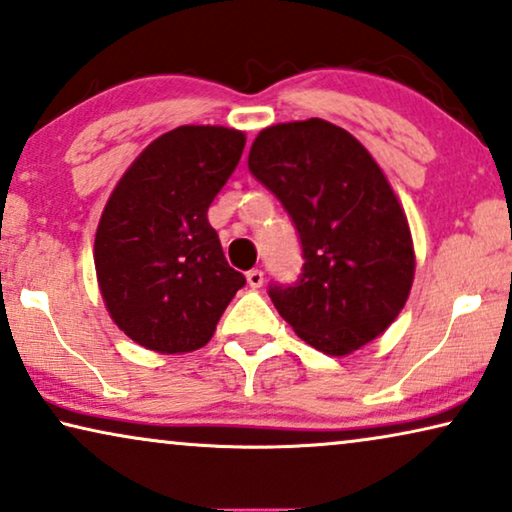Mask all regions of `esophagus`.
<instances>
[{"label": "esophagus", "mask_w": 512, "mask_h": 512, "mask_svg": "<svg viewBox=\"0 0 512 512\" xmlns=\"http://www.w3.org/2000/svg\"><path fill=\"white\" fill-rule=\"evenodd\" d=\"M246 280H248V285L253 287V290H257V287L264 285V273L259 269H253V271L246 273Z\"/></svg>", "instance_id": "34e87169"}]
</instances>
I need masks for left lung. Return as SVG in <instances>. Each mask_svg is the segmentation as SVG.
<instances>
[{"label": "left lung", "instance_id": "obj_1", "mask_svg": "<svg viewBox=\"0 0 512 512\" xmlns=\"http://www.w3.org/2000/svg\"><path fill=\"white\" fill-rule=\"evenodd\" d=\"M248 169L292 215L304 273L269 297L294 334L345 357L397 320L415 278L403 206L369 150L322 118L278 122L250 146Z\"/></svg>", "mask_w": 512, "mask_h": 512}]
</instances>
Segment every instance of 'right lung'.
Masks as SVG:
<instances>
[{
	"label": "right lung",
	"instance_id": "1",
	"mask_svg": "<svg viewBox=\"0 0 512 512\" xmlns=\"http://www.w3.org/2000/svg\"><path fill=\"white\" fill-rule=\"evenodd\" d=\"M243 146L246 134L232 127H176L113 187L95 234L97 283L111 320L141 348H204L246 285L206 215Z\"/></svg>",
	"mask_w": 512,
	"mask_h": 512
}]
</instances>
